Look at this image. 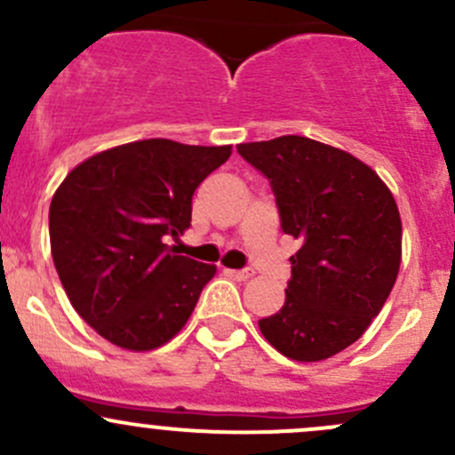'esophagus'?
I'll return each instance as SVG.
<instances>
[{"label": "esophagus", "mask_w": 455, "mask_h": 455, "mask_svg": "<svg viewBox=\"0 0 455 455\" xmlns=\"http://www.w3.org/2000/svg\"><path fill=\"white\" fill-rule=\"evenodd\" d=\"M227 275L235 281H246L252 276V270H248V267H243V270H233V267H228Z\"/></svg>", "instance_id": "34e87169"}]
</instances>
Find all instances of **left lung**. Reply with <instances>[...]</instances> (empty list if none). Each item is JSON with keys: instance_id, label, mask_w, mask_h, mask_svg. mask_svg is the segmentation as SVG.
Returning <instances> with one entry per match:
<instances>
[{"instance_id": "8db88e82", "label": "left lung", "mask_w": 455, "mask_h": 455, "mask_svg": "<svg viewBox=\"0 0 455 455\" xmlns=\"http://www.w3.org/2000/svg\"><path fill=\"white\" fill-rule=\"evenodd\" d=\"M270 183L281 231L300 242L285 305L259 320L285 357L318 362L366 331L401 264V218L390 189L348 152L299 135L240 143Z\"/></svg>"}]
</instances>
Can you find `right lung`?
Instances as JSON below:
<instances>
[{"label":"right lung","instance_id":"obj_1","mask_svg":"<svg viewBox=\"0 0 455 455\" xmlns=\"http://www.w3.org/2000/svg\"><path fill=\"white\" fill-rule=\"evenodd\" d=\"M228 156L231 146L132 141L91 156L56 189V272L76 312L108 342L150 351L185 327L215 266L165 242L189 228L191 196Z\"/></svg>","mask_w":455,"mask_h":455}]
</instances>
